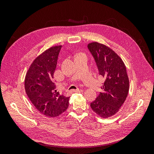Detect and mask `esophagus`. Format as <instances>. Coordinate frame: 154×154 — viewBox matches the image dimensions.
Masks as SVG:
<instances>
[{"mask_svg": "<svg viewBox=\"0 0 154 154\" xmlns=\"http://www.w3.org/2000/svg\"><path fill=\"white\" fill-rule=\"evenodd\" d=\"M71 91H72V92H82L83 91L80 90V89H76V90H75V89H73V90H72Z\"/></svg>", "mask_w": 154, "mask_h": 154, "instance_id": "34e87169", "label": "esophagus"}]
</instances>
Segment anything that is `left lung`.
<instances>
[{
	"mask_svg": "<svg viewBox=\"0 0 154 154\" xmlns=\"http://www.w3.org/2000/svg\"><path fill=\"white\" fill-rule=\"evenodd\" d=\"M88 48L94 58L100 75L105 79L96 100L91 103L94 112L102 118L115 115L127 98L129 80L125 65L119 56L106 45L93 42Z\"/></svg>",
	"mask_w": 154,
	"mask_h": 154,
	"instance_id": "8db88e82",
	"label": "left lung"
}]
</instances>
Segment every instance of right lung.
I'll list each match as a JSON object with an SVG mask.
<instances>
[{
    "label": "right lung",
    "mask_w": 154,
    "mask_h": 154,
    "mask_svg": "<svg viewBox=\"0 0 154 154\" xmlns=\"http://www.w3.org/2000/svg\"><path fill=\"white\" fill-rule=\"evenodd\" d=\"M62 45L46 49L32 62L26 74L24 87L31 103L40 112L49 118L62 114L69 106V97L57 91L54 74Z\"/></svg>",
    "instance_id": "obj_1"
}]
</instances>
